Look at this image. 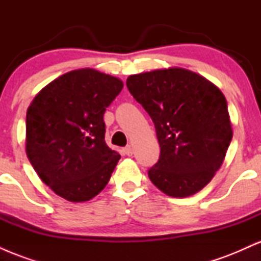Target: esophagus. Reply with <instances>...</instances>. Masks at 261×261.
Here are the masks:
<instances>
[{
    "instance_id": "1",
    "label": "esophagus",
    "mask_w": 261,
    "mask_h": 261,
    "mask_svg": "<svg viewBox=\"0 0 261 261\" xmlns=\"http://www.w3.org/2000/svg\"><path fill=\"white\" fill-rule=\"evenodd\" d=\"M124 152H125V154H126V155H133V153H134V148L131 147L130 145H128V146H126V147L124 148Z\"/></svg>"
}]
</instances>
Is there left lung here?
Listing matches in <instances>:
<instances>
[{"label":"left lung","instance_id":"left-lung-1","mask_svg":"<svg viewBox=\"0 0 261 261\" xmlns=\"http://www.w3.org/2000/svg\"><path fill=\"white\" fill-rule=\"evenodd\" d=\"M128 92L148 113L160 142L151 181L173 197L200 191L220 169L232 141L227 100L205 77L173 67L133 74Z\"/></svg>","mask_w":261,"mask_h":261}]
</instances>
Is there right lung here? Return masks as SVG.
<instances>
[{"instance_id":"right-lung-1","label":"right lung","mask_w":261,"mask_h":261,"mask_svg":"<svg viewBox=\"0 0 261 261\" xmlns=\"http://www.w3.org/2000/svg\"><path fill=\"white\" fill-rule=\"evenodd\" d=\"M122 86L92 68L71 71L41 89L28 108V160L41 180L68 201L98 195L120 160L108 147L103 116Z\"/></svg>"}]
</instances>
